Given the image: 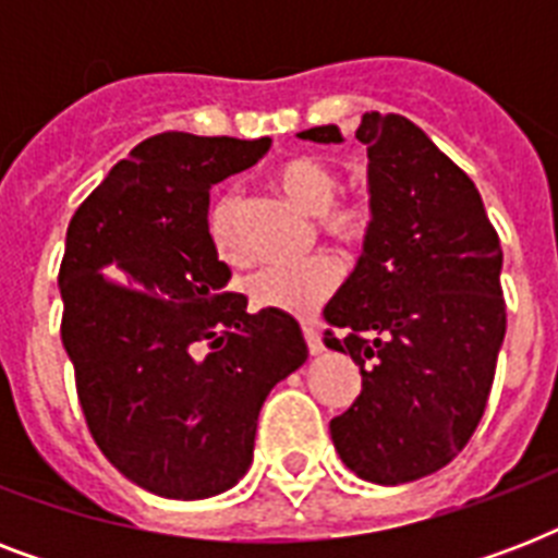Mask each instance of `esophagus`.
Segmentation results:
<instances>
[{"label":"esophagus","instance_id":"1","mask_svg":"<svg viewBox=\"0 0 558 558\" xmlns=\"http://www.w3.org/2000/svg\"><path fill=\"white\" fill-rule=\"evenodd\" d=\"M304 339H306V348L313 356L324 353V341H322V332L315 330V327H304Z\"/></svg>","mask_w":558,"mask_h":558}]
</instances>
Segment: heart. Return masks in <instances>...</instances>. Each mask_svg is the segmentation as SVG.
Wrapping results in <instances>:
<instances>
[{
    "mask_svg": "<svg viewBox=\"0 0 558 558\" xmlns=\"http://www.w3.org/2000/svg\"><path fill=\"white\" fill-rule=\"evenodd\" d=\"M271 182L280 193H287L298 208L306 214H318L322 226L341 243H359L371 226V214L359 202H341L336 205L339 193V177L324 161L298 156L275 168ZM240 199L234 191H222L214 196L205 214V234L210 248L219 260L240 263L243 260V243H240ZM341 283V266L330 254H315L301 263H278L266 266L248 280V298L254 306L271 310V313L304 315L315 313Z\"/></svg>",
    "mask_w": 558,
    "mask_h": 558,
    "instance_id": "obj_1",
    "label": "heart"
}]
</instances>
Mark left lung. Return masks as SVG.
<instances>
[{"label":"left lung","instance_id":"obj_1","mask_svg":"<svg viewBox=\"0 0 558 558\" xmlns=\"http://www.w3.org/2000/svg\"><path fill=\"white\" fill-rule=\"evenodd\" d=\"M298 138L341 144L336 124ZM371 226L356 269L324 306V344L362 373L332 446L371 484L442 469L475 434L507 332L501 243L475 182L402 116L365 112Z\"/></svg>","mask_w":558,"mask_h":558}]
</instances>
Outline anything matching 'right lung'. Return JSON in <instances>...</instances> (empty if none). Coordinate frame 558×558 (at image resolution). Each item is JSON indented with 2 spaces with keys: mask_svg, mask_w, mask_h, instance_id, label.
I'll use <instances>...</instances> for the list:
<instances>
[{
  "mask_svg": "<svg viewBox=\"0 0 558 558\" xmlns=\"http://www.w3.org/2000/svg\"><path fill=\"white\" fill-rule=\"evenodd\" d=\"M271 138L161 133L74 210L60 266L63 348L89 432L147 493L196 501L254 458L257 416L306 362L292 315L245 313L205 234L208 191Z\"/></svg>",
  "mask_w": 558,
  "mask_h": 558,
  "instance_id": "right-lung-1",
  "label": "right lung"
}]
</instances>
